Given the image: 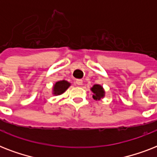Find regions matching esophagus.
I'll list each match as a JSON object with an SVG mask.
<instances>
[{"label":"esophagus","mask_w":157,"mask_h":157,"mask_svg":"<svg viewBox=\"0 0 157 157\" xmlns=\"http://www.w3.org/2000/svg\"><path fill=\"white\" fill-rule=\"evenodd\" d=\"M76 85H78V86H81V85L83 84V81L81 80V79H78V80H76Z\"/></svg>","instance_id":"34e87169"}]
</instances>
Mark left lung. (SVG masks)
Here are the masks:
<instances>
[{
  "label": "left lung",
  "mask_w": 157,
  "mask_h": 157,
  "mask_svg": "<svg viewBox=\"0 0 157 157\" xmlns=\"http://www.w3.org/2000/svg\"><path fill=\"white\" fill-rule=\"evenodd\" d=\"M91 91L93 92V98L95 100H100L105 95V91L103 86L100 85H94L91 88Z\"/></svg>",
  "instance_id": "1"
}]
</instances>
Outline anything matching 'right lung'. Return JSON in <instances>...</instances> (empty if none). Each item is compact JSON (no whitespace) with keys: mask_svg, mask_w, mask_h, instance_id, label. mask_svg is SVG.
Wrapping results in <instances>:
<instances>
[{"mask_svg":"<svg viewBox=\"0 0 157 157\" xmlns=\"http://www.w3.org/2000/svg\"><path fill=\"white\" fill-rule=\"evenodd\" d=\"M70 86H71V84L69 83L68 81H64V80L57 81L53 87V94L60 95L62 94H63Z\"/></svg>","mask_w":157,"mask_h":157,"instance_id":"right-lung-1","label":"right lung"}]
</instances>
